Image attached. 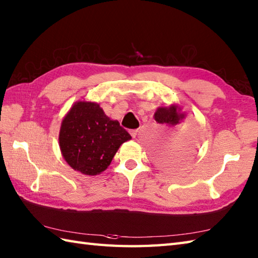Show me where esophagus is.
<instances>
[{"mask_svg": "<svg viewBox=\"0 0 258 258\" xmlns=\"http://www.w3.org/2000/svg\"><path fill=\"white\" fill-rule=\"evenodd\" d=\"M138 132H139V130H131L130 131V134H131V136H132L133 139H135L136 135H138Z\"/></svg>", "mask_w": 258, "mask_h": 258, "instance_id": "esophagus-1", "label": "esophagus"}]
</instances>
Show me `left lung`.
I'll list each match as a JSON object with an SVG mask.
<instances>
[{"mask_svg": "<svg viewBox=\"0 0 258 258\" xmlns=\"http://www.w3.org/2000/svg\"><path fill=\"white\" fill-rule=\"evenodd\" d=\"M186 114L182 112V107L172 104L169 106H160L154 113V119L157 124L167 126H176L183 122ZM193 135H188L178 146H168L161 149L157 153V161L167 168H177L188 162L194 154Z\"/></svg>", "mask_w": 258, "mask_h": 258, "instance_id": "obj_1", "label": "left lung"}]
</instances>
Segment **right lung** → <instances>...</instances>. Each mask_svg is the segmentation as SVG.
I'll use <instances>...</instances> for the list:
<instances>
[{
  "label": "right lung",
  "mask_w": 258,
  "mask_h": 258,
  "mask_svg": "<svg viewBox=\"0 0 258 258\" xmlns=\"http://www.w3.org/2000/svg\"><path fill=\"white\" fill-rule=\"evenodd\" d=\"M131 135L95 102L79 101L65 115L58 143L65 162L74 171L95 176L109 166L119 146Z\"/></svg>",
  "instance_id": "right-lung-1"
}]
</instances>
